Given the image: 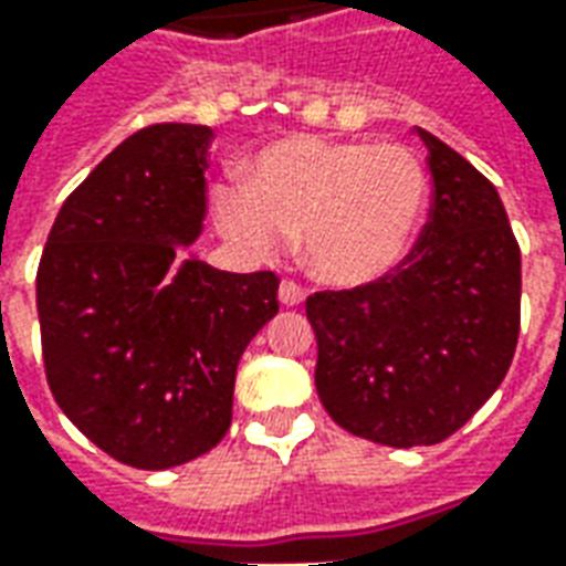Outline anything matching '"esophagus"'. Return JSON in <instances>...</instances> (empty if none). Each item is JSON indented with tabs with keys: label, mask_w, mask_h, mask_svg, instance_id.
I'll return each mask as SVG.
<instances>
[{
	"label": "esophagus",
	"mask_w": 566,
	"mask_h": 566,
	"mask_svg": "<svg viewBox=\"0 0 566 566\" xmlns=\"http://www.w3.org/2000/svg\"><path fill=\"white\" fill-rule=\"evenodd\" d=\"M279 300H282V306H300L303 303V287L294 282H282L279 284Z\"/></svg>",
	"instance_id": "obj_1"
}]
</instances>
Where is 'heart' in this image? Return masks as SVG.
Here are the masks:
<instances>
[{
	"label": "heart",
	"instance_id": "heart-1",
	"mask_svg": "<svg viewBox=\"0 0 566 566\" xmlns=\"http://www.w3.org/2000/svg\"><path fill=\"white\" fill-rule=\"evenodd\" d=\"M430 202L421 157L406 145L287 136L248 166V187H214L223 235L275 258L296 233L315 282L339 291L391 275L416 245Z\"/></svg>",
	"mask_w": 566,
	"mask_h": 566
}]
</instances>
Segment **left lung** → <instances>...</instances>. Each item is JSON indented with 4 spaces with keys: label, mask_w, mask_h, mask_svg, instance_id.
I'll list each match as a JSON object with an SVG mask.
<instances>
[{
    "label": "left lung",
    "mask_w": 566,
    "mask_h": 566,
    "mask_svg": "<svg viewBox=\"0 0 566 566\" xmlns=\"http://www.w3.org/2000/svg\"><path fill=\"white\" fill-rule=\"evenodd\" d=\"M430 221L400 270L306 300L327 416L379 446H437L497 391L522 318V251L497 187L433 133Z\"/></svg>",
    "instance_id": "obj_1"
}]
</instances>
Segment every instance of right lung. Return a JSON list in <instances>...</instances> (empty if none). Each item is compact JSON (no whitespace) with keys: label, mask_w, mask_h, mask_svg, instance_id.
<instances>
[{"label":"right lung","mask_w":566,"mask_h":566,"mask_svg":"<svg viewBox=\"0 0 566 566\" xmlns=\"http://www.w3.org/2000/svg\"><path fill=\"white\" fill-rule=\"evenodd\" d=\"M202 124L117 145L56 214L35 303L51 394L84 437L136 470H169L230 430L239 357L279 312L275 272L214 270Z\"/></svg>","instance_id":"1"}]
</instances>
